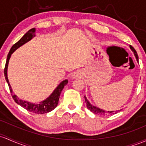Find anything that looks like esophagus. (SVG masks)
Segmentation results:
<instances>
[{"instance_id":"1","label":"esophagus","mask_w":146,"mask_h":146,"mask_svg":"<svg viewBox=\"0 0 146 146\" xmlns=\"http://www.w3.org/2000/svg\"><path fill=\"white\" fill-rule=\"evenodd\" d=\"M78 78V76H77L76 74L73 75V78Z\"/></svg>"}]
</instances>
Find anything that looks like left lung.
<instances>
[{
  "label": "left lung",
  "mask_w": 146,
  "mask_h": 146,
  "mask_svg": "<svg viewBox=\"0 0 146 146\" xmlns=\"http://www.w3.org/2000/svg\"><path fill=\"white\" fill-rule=\"evenodd\" d=\"M129 47H130L131 50H132L133 52H134V55H135L136 59H137V62H139V57H138V55H137V51L135 50V49H134L132 46H130ZM84 98H85V102H86V107H87V108L89 109V110H90L91 112H93V113H96V114H100V115H101V116H105V115L110 114V113H111V114L113 113V111H105V110H102V109H100V108H98V107L94 106V105H91L90 102L88 101L87 99H86V98L85 96H84ZM118 111H119V110H118V111H116L115 113H116V112H118Z\"/></svg>",
  "instance_id": "obj_1"
}]
</instances>
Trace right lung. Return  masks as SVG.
Segmentation results:
<instances>
[{
    "label": "right lung",
    "mask_w": 146,
    "mask_h": 146,
    "mask_svg": "<svg viewBox=\"0 0 146 146\" xmlns=\"http://www.w3.org/2000/svg\"><path fill=\"white\" fill-rule=\"evenodd\" d=\"M35 28H32L30 29L28 33H25L23 35V37L21 38L19 41H17L16 44H14L12 47L11 48L10 50H9V53L7 55V61H6L5 66L4 69V73H5V78L6 81H7L8 86H9V91L12 93V96L14 101L17 102V104L19 105H21L22 107L25 108V110H28V111L33 112L35 113H46L48 112L51 111L52 110H53L57 106V104L59 102V98L60 97V94L62 91L63 90L64 87L66 84H67L68 83V80H65L62 81V82L57 86V87L54 90L53 92L52 93L50 96L46 98V100L40 102L39 104H33L30 103V102H27V101H23V100H21L16 95H12V89L11 87L10 84H9V80H8L7 78V67H8V63H9V58H10L11 55L18 48L21 46L22 45H23L25 43H27L28 41H30L33 39V37L35 36Z\"/></svg>",
    "instance_id": "add662e5"
}]
</instances>
